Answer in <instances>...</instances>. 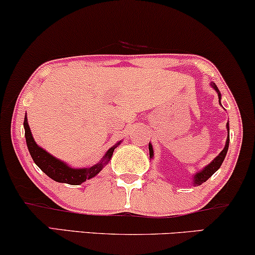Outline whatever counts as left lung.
<instances>
[{
    "label": "left lung",
    "mask_w": 255,
    "mask_h": 255,
    "mask_svg": "<svg viewBox=\"0 0 255 255\" xmlns=\"http://www.w3.org/2000/svg\"><path fill=\"white\" fill-rule=\"evenodd\" d=\"M211 86L212 88H213L215 92L218 93V98H219V102H220L221 105V93L219 92L217 85H215L214 82H211ZM227 133H228V136H227V140H226V143H225V147L224 149L220 151V154L215 157L213 161H211V162L208 163L207 166H205L204 168L201 170H199V172H196L194 175H193V185L194 186H200L202 185V183L207 181V180L211 178L213 174L217 172V170L220 168V166L222 165V162H224L225 157H226V154H227V150H228V146H230V125H228L227 122ZM148 148H149V157L153 159L154 157V151H153V146L149 143L148 144Z\"/></svg>",
    "instance_id": "obj_1"
}]
</instances>
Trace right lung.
<instances>
[{
  "instance_id": "1",
  "label": "right lung",
  "mask_w": 255,
  "mask_h": 255,
  "mask_svg": "<svg viewBox=\"0 0 255 255\" xmlns=\"http://www.w3.org/2000/svg\"><path fill=\"white\" fill-rule=\"evenodd\" d=\"M23 127L28 150L38 168H40L43 173H46L50 179L54 180V181L69 183V185H81L82 182H85L89 179H93L94 176L98 175V174L104 169V167L111 161L113 156V151H114L115 148L121 143V141H119L118 143H115L114 146L109 148V149L106 151L105 155L102 156L101 161H99L96 165L92 167H86V168H74V167L69 166L68 163H66L64 161L53 156L50 153H48L46 149H43V148L40 147L36 142H35L30 127H29L28 125L27 115H24Z\"/></svg>"
}]
</instances>
